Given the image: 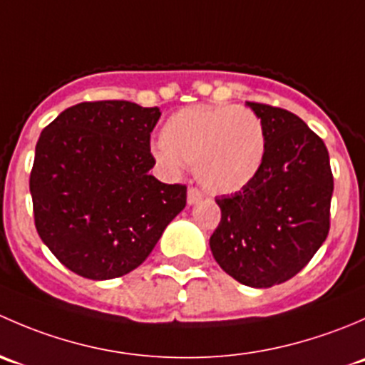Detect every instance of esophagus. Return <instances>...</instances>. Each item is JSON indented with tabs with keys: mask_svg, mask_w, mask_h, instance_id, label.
Here are the masks:
<instances>
[{
	"mask_svg": "<svg viewBox=\"0 0 365 365\" xmlns=\"http://www.w3.org/2000/svg\"><path fill=\"white\" fill-rule=\"evenodd\" d=\"M201 200H203V192L200 189H196V187H189V190H187V203L196 205Z\"/></svg>",
	"mask_w": 365,
	"mask_h": 365,
	"instance_id": "esophagus-1",
	"label": "esophagus"
}]
</instances>
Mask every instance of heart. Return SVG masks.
Returning <instances> with one entry per match:
<instances>
[{"instance_id": "b5f03b06", "label": "heart", "mask_w": 365, "mask_h": 365, "mask_svg": "<svg viewBox=\"0 0 365 365\" xmlns=\"http://www.w3.org/2000/svg\"><path fill=\"white\" fill-rule=\"evenodd\" d=\"M153 153L168 171L194 165L212 192H237L263 168L267 135L251 109L192 106L168 118Z\"/></svg>"}]
</instances>
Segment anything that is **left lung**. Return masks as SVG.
Listing matches in <instances>:
<instances>
[{"mask_svg":"<svg viewBox=\"0 0 365 365\" xmlns=\"http://www.w3.org/2000/svg\"><path fill=\"white\" fill-rule=\"evenodd\" d=\"M267 135L263 168L249 185L215 197L220 222L210 237L219 267L251 288L297 275L330 230L334 176L329 150L286 109L247 102Z\"/></svg>","mask_w":365,"mask_h":365,"instance_id":"left-lung-1","label":"left lung"}]
</instances>
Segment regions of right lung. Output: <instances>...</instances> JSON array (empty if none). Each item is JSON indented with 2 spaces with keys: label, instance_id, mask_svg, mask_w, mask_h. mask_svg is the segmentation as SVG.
<instances>
[{
  "label": "right lung",
  "instance_id": "1",
  "mask_svg": "<svg viewBox=\"0 0 365 365\" xmlns=\"http://www.w3.org/2000/svg\"><path fill=\"white\" fill-rule=\"evenodd\" d=\"M159 118V108L134 102H81L40 134L29 175L35 226L73 274L93 281L128 274L185 208V185L148 173Z\"/></svg>",
  "mask_w": 365,
  "mask_h": 365
}]
</instances>
